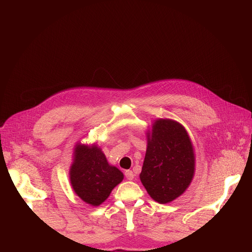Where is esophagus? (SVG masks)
Masks as SVG:
<instances>
[{
  "mask_svg": "<svg viewBox=\"0 0 252 252\" xmlns=\"http://www.w3.org/2000/svg\"><path fill=\"white\" fill-rule=\"evenodd\" d=\"M125 177L127 178V180H133L134 173L131 170H126L125 171Z\"/></svg>",
  "mask_w": 252,
  "mask_h": 252,
  "instance_id": "34e87169",
  "label": "esophagus"
}]
</instances>
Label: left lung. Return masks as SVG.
<instances>
[{"instance_id": "8db88e82", "label": "left lung", "mask_w": 252, "mask_h": 252, "mask_svg": "<svg viewBox=\"0 0 252 252\" xmlns=\"http://www.w3.org/2000/svg\"><path fill=\"white\" fill-rule=\"evenodd\" d=\"M195 157L184 126L158 119L147 131V149L140 179L148 194L159 204L170 203L190 185Z\"/></svg>"}]
</instances>
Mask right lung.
<instances>
[{
  "label": "right lung",
  "mask_w": 252,
  "mask_h": 252,
  "mask_svg": "<svg viewBox=\"0 0 252 252\" xmlns=\"http://www.w3.org/2000/svg\"><path fill=\"white\" fill-rule=\"evenodd\" d=\"M69 178L74 192L84 202L98 206L123 181L124 174L107 162L102 149L96 145L88 146L78 143L73 151Z\"/></svg>",
  "instance_id": "right-lung-1"
}]
</instances>
